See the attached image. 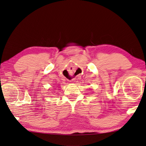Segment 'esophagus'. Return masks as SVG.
Returning a JSON list of instances; mask_svg holds the SVG:
<instances>
[{"mask_svg": "<svg viewBox=\"0 0 146 146\" xmlns=\"http://www.w3.org/2000/svg\"><path fill=\"white\" fill-rule=\"evenodd\" d=\"M70 82H72V83H73V82H74V80H73V79H72V80L70 81Z\"/></svg>", "mask_w": 146, "mask_h": 146, "instance_id": "1", "label": "esophagus"}]
</instances>
